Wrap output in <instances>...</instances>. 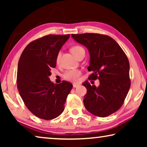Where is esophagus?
I'll use <instances>...</instances> for the list:
<instances>
[{
    "instance_id": "esophagus-1",
    "label": "esophagus",
    "mask_w": 147,
    "mask_h": 147,
    "mask_svg": "<svg viewBox=\"0 0 147 147\" xmlns=\"http://www.w3.org/2000/svg\"><path fill=\"white\" fill-rule=\"evenodd\" d=\"M78 86H79V84H76V83H74V84H73V86L74 88H76V87H78Z\"/></svg>"
}]
</instances>
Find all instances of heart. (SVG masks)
<instances>
[{
	"instance_id": "obj_1",
	"label": "heart",
	"mask_w": 147,
	"mask_h": 147,
	"mask_svg": "<svg viewBox=\"0 0 147 147\" xmlns=\"http://www.w3.org/2000/svg\"><path fill=\"white\" fill-rule=\"evenodd\" d=\"M84 51V49L82 47L80 46H74L71 48V53L73 54V55L76 57L78 55L79 53H80L81 52ZM61 53H59L56 58V61L57 63H58L59 61V58H60ZM81 74L80 71L77 70V69H74V70H70L67 71L65 73L63 74V78L67 80L71 81V82H77L79 79V76Z\"/></svg>"
}]
</instances>
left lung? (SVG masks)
<instances>
[{
    "label": "left lung",
    "instance_id": "obj_1",
    "mask_svg": "<svg viewBox=\"0 0 147 147\" xmlns=\"http://www.w3.org/2000/svg\"><path fill=\"white\" fill-rule=\"evenodd\" d=\"M77 43L88 49L90 59L88 67L93 73L91 80L98 79V87L88 80L82 83L87 89L84 104L89 112L106 117L121 108L130 88V64L127 56L111 37L98 34H72Z\"/></svg>",
    "mask_w": 147,
    "mask_h": 147
}]
</instances>
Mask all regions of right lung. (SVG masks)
<instances>
[{"mask_svg": "<svg viewBox=\"0 0 147 147\" xmlns=\"http://www.w3.org/2000/svg\"><path fill=\"white\" fill-rule=\"evenodd\" d=\"M70 35H48L30 43L20 57L17 85L21 97L38 117L51 120L61 115L73 88L70 82L56 84L51 81V69Z\"/></svg>", "mask_w": 147, "mask_h": 147, "instance_id": "right-lung-1", "label": "right lung"}]
</instances>
